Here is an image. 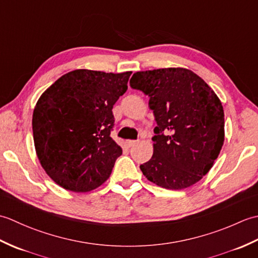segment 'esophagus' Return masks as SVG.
<instances>
[{"instance_id":"1","label":"esophagus","mask_w":258,"mask_h":258,"mask_svg":"<svg viewBox=\"0 0 258 258\" xmlns=\"http://www.w3.org/2000/svg\"><path fill=\"white\" fill-rule=\"evenodd\" d=\"M126 143H127V146L128 147H132V146H134V145H136L139 143V141H134V140H128L127 142H126Z\"/></svg>"}]
</instances>
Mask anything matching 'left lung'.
<instances>
[{
  "instance_id": "8db88e82",
  "label": "left lung",
  "mask_w": 258,
  "mask_h": 258,
  "mask_svg": "<svg viewBox=\"0 0 258 258\" xmlns=\"http://www.w3.org/2000/svg\"><path fill=\"white\" fill-rule=\"evenodd\" d=\"M130 85L149 95L157 124L154 153L140 166L144 176L175 190L199 182L224 143V109L215 92L183 68L136 72Z\"/></svg>"
}]
</instances>
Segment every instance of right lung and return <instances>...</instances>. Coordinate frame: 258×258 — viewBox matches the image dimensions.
Segmentation results:
<instances>
[{
	"mask_svg": "<svg viewBox=\"0 0 258 258\" xmlns=\"http://www.w3.org/2000/svg\"><path fill=\"white\" fill-rule=\"evenodd\" d=\"M132 72L75 70L43 93L33 112L35 151L61 187L85 193L109 177L122 149L111 138L113 105Z\"/></svg>",
	"mask_w": 258,
	"mask_h": 258,
	"instance_id": "add662e5",
	"label": "right lung"
}]
</instances>
